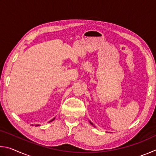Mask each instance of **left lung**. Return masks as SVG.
<instances>
[{
  "label": "left lung",
  "instance_id": "8db88e82",
  "mask_svg": "<svg viewBox=\"0 0 156 156\" xmlns=\"http://www.w3.org/2000/svg\"><path fill=\"white\" fill-rule=\"evenodd\" d=\"M89 122H90V124H91V125H93V126H94V124H93V123H92V122H91V121H89Z\"/></svg>",
  "mask_w": 156,
  "mask_h": 156
}]
</instances>
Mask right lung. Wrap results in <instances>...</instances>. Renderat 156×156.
<instances>
[{
	"label": "right lung",
	"instance_id": "1",
	"mask_svg": "<svg viewBox=\"0 0 156 156\" xmlns=\"http://www.w3.org/2000/svg\"><path fill=\"white\" fill-rule=\"evenodd\" d=\"M54 119H55V118H53V119H52V120H50L49 122H52V121H53V120H54ZM32 125V126H33V125ZM35 126H40V125H35Z\"/></svg>",
	"mask_w": 156,
	"mask_h": 156
}]
</instances>
